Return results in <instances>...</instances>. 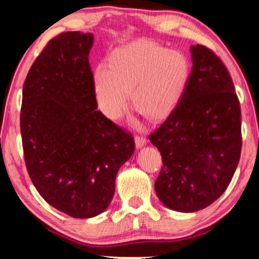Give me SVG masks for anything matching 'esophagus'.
Here are the masks:
<instances>
[{
  "label": "esophagus",
  "mask_w": 259,
  "mask_h": 259,
  "mask_svg": "<svg viewBox=\"0 0 259 259\" xmlns=\"http://www.w3.org/2000/svg\"><path fill=\"white\" fill-rule=\"evenodd\" d=\"M145 144H146V138L143 137V136H137L136 137V145H137L138 148L143 147Z\"/></svg>",
  "instance_id": "34e87169"
}]
</instances>
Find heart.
Segmentation results:
<instances>
[{
	"mask_svg": "<svg viewBox=\"0 0 259 259\" xmlns=\"http://www.w3.org/2000/svg\"><path fill=\"white\" fill-rule=\"evenodd\" d=\"M108 67L98 66L93 86L99 108L109 119H119L133 107L151 120L165 118L182 94L190 73L189 60L176 49L136 41L111 53Z\"/></svg>",
	"mask_w": 259,
	"mask_h": 259,
	"instance_id": "1",
	"label": "heart"
}]
</instances>
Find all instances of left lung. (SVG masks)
<instances>
[{"mask_svg":"<svg viewBox=\"0 0 259 259\" xmlns=\"http://www.w3.org/2000/svg\"><path fill=\"white\" fill-rule=\"evenodd\" d=\"M192 70L176 107L148 138L162 158L155 192L179 212L207 207L228 189L242 152L240 105L212 49L193 46Z\"/></svg>","mask_w":259,"mask_h":259,"instance_id":"obj_1","label":"left lung"}]
</instances>
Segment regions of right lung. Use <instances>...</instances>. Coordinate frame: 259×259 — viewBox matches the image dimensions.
Returning <instances> with one entry per match:
<instances>
[{
    "label": "right lung",
    "mask_w": 259,
    "mask_h": 259,
    "mask_svg": "<svg viewBox=\"0 0 259 259\" xmlns=\"http://www.w3.org/2000/svg\"><path fill=\"white\" fill-rule=\"evenodd\" d=\"M93 35L65 31L27 74L20 127L24 162L37 192L74 218L104 212L115 177L133 154L132 134L98 111L90 65Z\"/></svg>",
    "instance_id": "right-lung-1"
}]
</instances>
